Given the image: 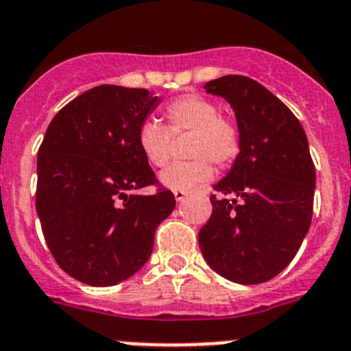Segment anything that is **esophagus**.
Instances as JSON below:
<instances>
[{
    "mask_svg": "<svg viewBox=\"0 0 351 351\" xmlns=\"http://www.w3.org/2000/svg\"><path fill=\"white\" fill-rule=\"evenodd\" d=\"M173 197H176V200L178 202H182L186 198V191H179V189H176V191H173Z\"/></svg>",
    "mask_w": 351,
    "mask_h": 351,
    "instance_id": "34e87169",
    "label": "esophagus"
}]
</instances>
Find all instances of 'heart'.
Masks as SVG:
<instances>
[{
    "instance_id": "1",
    "label": "heart",
    "mask_w": 351,
    "mask_h": 351,
    "mask_svg": "<svg viewBox=\"0 0 351 351\" xmlns=\"http://www.w3.org/2000/svg\"><path fill=\"white\" fill-rule=\"evenodd\" d=\"M167 128L153 120L144 121L137 132V146L144 160L153 167H163L172 153V136L191 132L189 162L167 167L160 182L169 189L189 191L214 176V167L233 162L240 149L239 128L219 114V108L202 95H182L165 108Z\"/></svg>"
}]
</instances>
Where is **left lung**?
<instances>
[{
    "mask_svg": "<svg viewBox=\"0 0 351 351\" xmlns=\"http://www.w3.org/2000/svg\"><path fill=\"white\" fill-rule=\"evenodd\" d=\"M205 92L230 102L240 153L215 182L212 215L198 233L207 265L231 282L263 284L300 250L311 224L315 167L300 120L261 83L228 75Z\"/></svg>",
    "mask_w": 351,
    "mask_h": 351,
    "instance_id": "8db88e82",
    "label": "left lung"
}]
</instances>
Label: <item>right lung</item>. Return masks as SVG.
<instances>
[{"instance_id": "1", "label": "right lung", "mask_w": 351, "mask_h": 351, "mask_svg": "<svg viewBox=\"0 0 351 351\" xmlns=\"http://www.w3.org/2000/svg\"><path fill=\"white\" fill-rule=\"evenodd\" d=\"M160 104L146 88L101 85L64 106L38 151L36 212L51 256L69 276L109 287L136 275L153 252L154 231L172 214L137 132Z\"/></svg>"}]
</instances>
